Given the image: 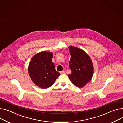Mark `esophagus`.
Segmentation results:
<instances>
[{"instance_id":"1","label":"esophagus","mask_w":123,"mask_h":123,"mask_svg":"<svg viewBox=\"0 0 123 123\" xmlns=\"http://www.w3.org/2000/svg\"><path fill=\"white\" fill-rule=\"evenodd\" d=\"M60 73H61V74H65V71H64V70H63V71H61V72H60Z\"/></svg>"}]
</instances>
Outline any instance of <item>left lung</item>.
<instances>
[{
	"label": "left lung",
	"instance_id": "8db88e82",
	"mask_svg": "<svg viewBox=\"0 0 123 123\" xmlns=\"http://www.w3.org/2000/svg\"><path fill=\"white\" fill-rule=\"evenodd\" d=\"M68 48L71 55L69 66L71 70L68 77L75 86L81 88L92 77L93 64L89 55L83 50L71 46Z\"/></svg>",
	"mask_w": 123,
	"mask_h": 123
}]
</instances>
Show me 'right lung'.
<instances>
[{"label":"right lung","instance_id":"add662e5","mask_svg":"<svg viewBox=\"0 0 123 123\" xmlns=\"http://www.w3.org/2000/svg\"><path fill=\"white\" fill-rule=\"evenodd\" d=\"M53 54L41 52L36 54L31 60L28 72L33 82L38 87L47 89L51 87L60 73L56 71L52 59Z\"/></svg>","mask_w":123,"mask_h":123}]
</instances>
